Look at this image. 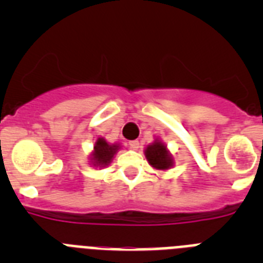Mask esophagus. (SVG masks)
I'll use <instances>...</instances> for the list:
<instances>
[{
	"label": "esophagus",
	"mask_w": 263,
	"mask_h": 263,
	"mask_svg": "<svg viewBox=\"0 0 263 263\" xmlns=\"http://www.w3.org/2000/svg\"><path fill=\"white\" fill-rule=\"evenodd\" d=\"M129 146H130V148H133V150H138L139 142L137 141V139H134V141H130Z\"/></svg>",
	"instance_id": "esophagus-1"
}]
</instances>
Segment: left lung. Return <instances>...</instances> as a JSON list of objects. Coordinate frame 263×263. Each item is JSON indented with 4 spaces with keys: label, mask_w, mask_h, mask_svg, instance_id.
Here are the masks:
<instances>
[{
    "label": "left lung",
    "mask_w": 263,
    "mask_h": 263,
    "mask_svg": "<svg viewBox=\"0 0 263 263\" xmlns=\"http://www.w3.org/2000/svg\"><path fill=\"white\" fill-rule=\"evenodd\" d=\"M145 155L148 164L160 171H166L174 166L173 155L168 152L167 146L159 139H155L152 145L145 148Z\"/></svg>",
    "instance_id": "8db88e82"
}]
</instances>
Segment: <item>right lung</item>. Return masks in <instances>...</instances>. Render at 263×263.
Segmentation results:
<instances>
[{
  "label": "right lung",
  "instance_id": "right-lung-1",
  "mask_svg": "<svg viewBox=\"0 0 263 263\" xmlns=\"http://www.w3.org/2000/svg\"><path fill=\"white\" fill-rule=\"evenodd\" d=\"M120 150L118 143H108L103 137L96 139L93 152L90 154L89 163L95 167H106L111 163V160Z\"/></svg>",
  "mask_w": 263,
  "mask_h": 263
}]
</instances>
